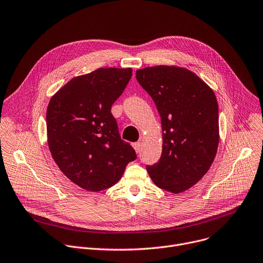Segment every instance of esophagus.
I'll return each instance as SVG.
<instances>
[{"label": "esophagus", "instance_id": "esophagus-1", "mask_svg": "<svg viewBox=\"0 0 263 263\" xmlns=\"http://www.w3.org/2000/svg\"><path fill=\"white\" fill-rule=\"evenodd\" d=\"M132 147L134 148V150H135L136 153H139V152H140V149H141V144H140L139 141H138V142H133Z\"/></svg>", "mask_w": 263, "mask_h": 263}]
</instances>
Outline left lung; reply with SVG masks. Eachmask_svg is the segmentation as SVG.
Wrapping results in <instances>:
<instances>
[{"mask_svg":"<svg viewBox=\"0 0 263 263\" xmlns=\"http://www.w3.org/2000/svg\"><path fill=\"white\" fill-rule=\"evenodd\" d=\"M136 79L161 118L162 153L147 165L152 181L171 193L193 186L209 171L219 144L214 91L192 71L177 66L136 70Z\"/></svg>","mask_w":263,"mask_h":263,"instance_id":"left-lung-1","label":"left lung"}]
</instances>
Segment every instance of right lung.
Segmentation results:
<instances>
[{
  "label": "right lung",
  "mask_w": 263,
  "mask_h": 263,
  "mask_svg": "<svg viewBox=\"0 0 263 263\" xmlns=\"http://www.w3.org/2000/svg\"><path fill=\"white\" fill-rule=\"evenodd\" d=\"M131 77V68H100L70 80L48 104L47 141L52 158L71 181L87 191L114 185L136 159L111 113Z\"/></svg>",
  "instance_id": "obj_1"
}]
</instances>
